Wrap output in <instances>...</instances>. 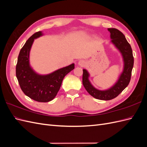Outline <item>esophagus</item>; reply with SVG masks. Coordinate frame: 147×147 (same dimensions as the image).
Segmentation results:
<instances>
[{"mask_svg":"<svg viewBox=\"0 0 147 147\" xmlns=\"http://www.w3.org/2000/svg\"><path fill=\"white\" fill-rule=\"evenodd\" d=\"M78 64L80 66H81V67H84V66H85V65H86V63L85 61H83V60H80V61H78Z\"/></svg>","mask_w":147,"mask_h":147,"instance_id":"34e87169","label":"esophagus"}]
</instances>
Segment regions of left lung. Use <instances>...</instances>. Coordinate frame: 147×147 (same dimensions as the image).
I'll list each match as a JSON object with an SVG mask.
<instances>
[{"label": "left lung", "instance_id": "obj_1", "mask_svg": "<svg viewBox=\"0 0 147 147\" xmlns=\"http://www.w3.org/2000/svg\"><path fill=\"white\" fill-rule=\"evenodd\" d=\"M110 32V38L112 43L115 46L122 55L124 61V68L123 72L120 75L117 83L110 88L106 90H99L93 86L89 80L90 74L86 69H83V84L88 92L94 98L109 100L117 97L129 84L131 80L132 70L134 65V57L130 44L124 34L115 28H109Z\"/></svg>", "mask_w": 147, "mask_h": 147}]
</instances>
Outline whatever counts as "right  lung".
Here are the masks:
<instances>
[{"label":"right lung","instance_id":"right-lung-1","mask_svg":"<svg viewBox=\"0 0 147 147\" xmlns=\"http://www.w3.org/2000/svg\"><path fill=\"white\" fill-rule=\"evenodd\" d=\"M42 35L41 31L35 32L21 49L16 66V75L21 90L26 96L35 101L47 102L56 97L64 77L74 69L75 64L48 75H42L35 72L29 64V53L34 39Z\"/></svg>","mask_w":147,"mask_h":147}]
</instances>
